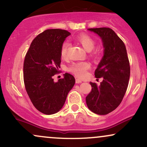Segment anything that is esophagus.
<instances>
[{
    "label": "esophagus",
    "instance_id": "esophagus-1",
    "mask_svg": "<svg viewBox=\"0 0 147 147\" xmlns=\"http://www.w3.org/2000/svg\"><path fill=\"white\" fill-rule=\"evenodd\" d=\"M82 82V80L80 79H76V84H80V83Z\"/></svg>",
    "mask_w": 147,
    "mask_h": 147
}]
</instances>
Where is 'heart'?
<instances>
[{"instance_id": "b5f03b06", "label": "heart", "mask_w": 147, "mask_h": 147, "mask_svg": "<svg viewBox=\"0 0 147 147\" xmlns=\"http://www.w3.org/2000/svg\"><path fill=\"white\" fill-rule=\"evenodd\" d=\"M77 40L82 45L87 51L93 50L96 45V42L91 36L87 34H81L77 38ZM70 45L67 41L63 42L60 49V57L61 59H65L68 57V53ZM92 55L96 56V53L92 52ZM90 64L88 61H78V62L72 63L68 68V70L71 73L74 74L77 77L80 78H84L88 74V70H89Z\"/></svg>"}]
</instances>
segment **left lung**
<instances>
[{"label": "left lung", "mask_w": 147, "mask_h": 147, "mask_svg": "<svg viewBox=\"0 0 147 147\" xmlns=\"http://www.w3.org/2000/svg\"><path fill=\"white\" fill-rule=\"evenodd\" d=\"M88 30L101 38L104 56L94 75L102 78L99 86L90 82L91 92L86 100L90 110L99 115L114 111L121 104L126 92L130 77V65L124 42L110 28H92Z\"/></svg>", "instance_id": "1"}]
</instances>
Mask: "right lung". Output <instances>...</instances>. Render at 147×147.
<instances>
[{
    "instance_id": "obj_1",
    "label": "right lung",
    "mask_w": 147,
    "mask_h": 147,
    "mask_svg": "<svg viewBox=\"0 0 147 147\" xmlns=\"http://www.w3.org/2000/svg\"><path fill=\"white\" fill-rule=\"evenodd\" d=\"M70 33L66 30L47 29L34 38L26 52L23 65L25 89L39 112L50 115L59 112L75 83L72 75L54 82L59 72L60 49Z\"/></svg>"
}]
</instances>
